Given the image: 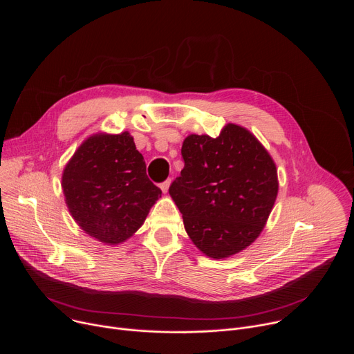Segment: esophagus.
<instances>
[{
    "label": "esophagus",
    "instance_id": "1",
    "mask_svg": "<svg viewBox=\"0 0 354 354\" xmlns=\"http://www.w3.org/2000/svg\"><path fill=\"white\" fill-rule=\"evenodd\" d=\"M169 185H171V179H167V180H164L162 183H160V187L162 189L164 193H167L168 189H169Z\"/></svg>",
    "mask_w": 354,
    "mask_h": 354
}]
</instances>
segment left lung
<instances>
[{
  "label": "left lung",
  "mask_w": 354,
  "mask_h": 354,
  "mask_svg": "<svg viewBox=\"0 0 354 354\" xmlns=\"http://www.w3.org/2000/svg\"><path fill=\"white\" fill-rule=\"evenodd\" d=\"M169 194L193 243L210 258L236 254L261 234L277 196V171L248 130L227 124L217 138L192 134Z\"/></svg>",
  "instance_id": "obj_1"
}]
</instances>
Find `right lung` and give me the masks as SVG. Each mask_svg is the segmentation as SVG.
<instances>
[{
    "label": "right lung",
    "mask_w": 354,
    "mask_h": 354,
    "mask_svg": "<svg viewBox=\"0 0 354 354\" xmlns=\"http://www.w3.org/2000/svg\"><path fill=\"white\" fill-rule=\"evenodd\" d=\"M62 186L77 224L106 243L131 236L162 193L127 131L89 137L67 164Z\"/></svg>",
    "instance_id": "add662e5"
}]
</instances>
